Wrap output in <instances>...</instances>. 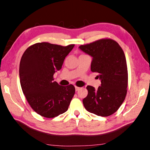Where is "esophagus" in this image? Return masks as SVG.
<instances>
[{"mask_svg": "<svg viewBox=\"0 0 150 150\" xmlns=\"http://www.w3.org/2000/svg\"><path fill=\"white\" fill-rule=\"evenodd\" d=\"M80 89V87H77V86H75V91H79Z\"/></svg>", "mask_w": 150, "mask_h": 150, "instance_id": "1", "label": "esophagus"}]
</instances>
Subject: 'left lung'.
<instances>
[{"label":"left lung","mask_w":150,"mask_h":150,"mask_svg":"<svg viewBox=\"0 0 150 150\" xmlns=\"http://www.w3.org/2000/svg\"><path fill=\"white\" fill-rule=\"evenodd\" d=\"M80 49L93 57L91 70L98 73L101 86H87L88 95L83 100L89 112L108 116L116 112L125 99L128 87V68L122 47L110 38H103L81 45Z\"/></svg>","instance_id":"left-lung-1"}]
</instances>
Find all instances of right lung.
I'll list each match as a JSON object with an SVG mask.
<instances>
[{
	"label": "right lung",
	"mask_w": 150,
	"mask_h": 150,
	"mask_svg": "<svg viewBox=\"0 0 150 150\" xmlns=\"http://www.w3.org/2000/svg\"><path fill=\"white\" fill-rule=\"evenodd\" d=\"M74 45L36 43L22 55L19 68L20 85L28 103L40 116L54 118L69 108L75 87L71 84L59 85L54 81V74L62 69L65 57Z\"/></svg>",
	"instance_id": "add662e5"
}]
</instances>
